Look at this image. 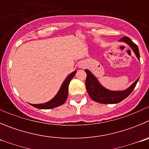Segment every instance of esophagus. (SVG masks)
Segmentation results:
<instances>
[{
  "mask_svg": "<svg viewBox=\"0 0 149 149\" xmlns=\"http://www.w3.org/2000/svg\"><path fill=\"white\" fill-rule=\"evenodd\" d=\"M86 66V63L84 61H81L78 63V67L80 68V69H83Z\"/></svg>",
  "mask_w": 149,
  "mask_h": 149,
  "instance_id": "1",
  "label": "esophagus"
}]
</instances>
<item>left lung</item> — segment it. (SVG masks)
<instances>
[{
  "label": "left lung",
  "instance_id": "obj_1",
  "mask_svg": "<svg viewBox=\"0 0 149 149\" xmlns=\"http://www.w3.org/2000/svg\"><path fill=\"white\" fill-rule=\"evenodd\" d=\"M119 42L127 43L132 48L135 56H137V59L140 60V53L138 47L130 38L127 36H124L120 39ZM85 72H86V74H87L86 80V88L89 97L92 100L98 103H101V104H116V103H118L124 100L132 92L137 85V83L138 82V80H139V78L137 79L136 81L133 83L126 90L110 91L102 86L97 77H95L88 69H85Z\"/></svg>",
  "mask_w": 149,
  "mask_h": 149
}]
</instances>
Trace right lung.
<instances>
[{
  "label": "right lung",
  "instance_id": "1",
  "mask_svg": "<svg viewBox=\"0 0 149 149\" xmlns=\"http://www.w3.org/2000/svg\"><path fill=\"white\" fill-rule=\"evenodd\" d=\"M76 72H77V71H74V72H72L68 77H66V78L65 79L63 83H62L61 86L57 94L52 100H49L47 102L37 104H31V105L38 109H45V110L55 108V107L62 105L66 101V99L68 97V91H69L68 88H69V83H70L72 77L74 76Z\"/></svg>",
  "mask_w": 149,
  "mask_h": 149
}]
</instances>
